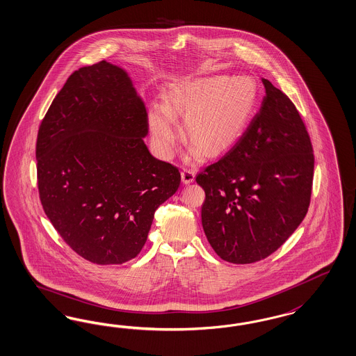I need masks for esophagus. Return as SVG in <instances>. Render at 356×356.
Here are the masks:
<instances>
[{"label": "esophagus", "instance_id": "34e87169", "mask_svg": "<svg viewBox=\"0 0 356 356\" xmlns=\"http://www.w3.org/2000/svg\"><path fill=\"white\" fill-rule=\"evenodd\" d=\"M195 170L188 169V168H184V170H182V174H181V177H182V182L186 184L194 182V179H195Z\"/></svg>", "mask_w": 356, "mask_h": 356}]
</instances>
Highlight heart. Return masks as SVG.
<instances>
[{
  "label": "heart",
  "mask_w": 356,
  "mask_h": 356,
  "mask_svg": "<svg viewBox=\"0 0 356 356\" xmlns=\"http://www.w3.org/2000/svg\"><path fill=\"white\" fill-rule=\"evenodd\" d=\"M258 86L249 76H208L184 81L168 92L166 106L150 107V132L162 156L170 157L181 129L175 115L184 116V136L208 157L230 149L252 120Z\"/></svg>",
  "instance_id": "b5f03b06"
}]
</instances>
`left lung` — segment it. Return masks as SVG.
<instances>
[{"label": "left lung", "instance_id": "8db88e82", "mask_svg": "<svg viewBox=\"0 0 356 356\" xmlns=\"http://www.w3.org/2000/svg\"><path fill=\"white\" fill-rule=\"evenodd\" d=\"M266 95L240 140L196 175L202 224L218 257L254 264L276 252L309 208L314 156L296 106L262 79Z\"/></svg>", "mask_w": 356, "mask_h": 356}]
</instances>
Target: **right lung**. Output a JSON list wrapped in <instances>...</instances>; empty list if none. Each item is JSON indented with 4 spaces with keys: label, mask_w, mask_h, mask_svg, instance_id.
<instances>
[{
    "label": "right lung",
    "mask_w": 356,
    "mask_h": 356,
    "mask_svg": "<svg viewBox=\"0 0 356 356\" xmlns=\"http://www.w3.org/2000/svg\"><path fill=\"white\" fill-rule=\"evenodd\" d=\"M147 135L132 81L104 60L72 73L42 120L40 202L61 238L89 262L135 258L156 209L179 187L178 168L150 154Z\"/></svg>",
    "instance_id": "1"
}]
</instances>
